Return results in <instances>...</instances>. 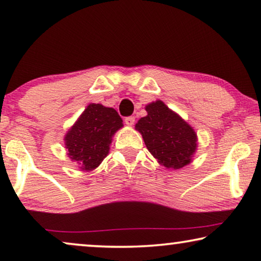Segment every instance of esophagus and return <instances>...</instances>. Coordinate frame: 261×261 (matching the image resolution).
Listing matches in <instances>:
<instances>
[{
	"label": "esophagus",
	"instance_id": "1",
	"mask_svg": "<svg viewBox=\"0 0 261 261\" xmlns=\"http://www.w3.org/2000/svg\"><path fill=\"white\" fill-rule=\"evenodd\" d=\"M124 122H125L127 126H132L135 124V117H126Z\"/></svg>",
	"mask_w": 261,
	"mask_h": 261
}]
</instances>
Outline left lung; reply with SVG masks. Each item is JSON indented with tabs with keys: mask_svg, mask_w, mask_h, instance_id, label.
I'll return each mask as SVG.
<instances>
[{
	"mask_svg": "<svg viewBox=\"0 0 261 261\" xmlns=\"http://www.w3.org/2000/svg\"><path fill=\"white\" fill-rule=\"evenodd\" d=\"M145 111L148 115L135 127L157 162L174 170L192 163L197 149V135L193 126L162 100L150 102Z\"/></svg>",
	"mask_w": 261,
	"mask_h": 261,
	"instance_id": "8db88e82",
	"label": "left lung"
}]
</instances>
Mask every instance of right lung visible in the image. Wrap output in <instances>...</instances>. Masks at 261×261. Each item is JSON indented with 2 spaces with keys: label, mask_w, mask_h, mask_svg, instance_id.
I'll return each mask as SVG.
<instances>
[{
  "label": "right lung",
  "mask_w": 261,
  "mask_h": 261,
  "mask_svg": "<svg viewBox=\"0 0 261 261\" xmlns=\"http://www.w3.org/2000/svg\"><path fill=\"white\" fill-rule=\"evenodd\" d=\"M123 127V119L112 108L91 104L65 135V148L72 162L83 171H92L109 155L112 137Z\"/></svg>",
  "instance_id": "add662e5"
}]
</instances>
